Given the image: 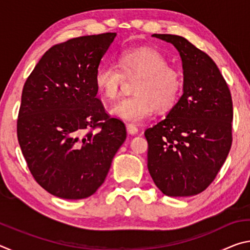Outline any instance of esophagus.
I'll return each instance as SVG.
<instances>
[{
    "instance_id": "esophagus-1",
    "label": "esophagus",
    "mask_w": 250,
    "mask_h": 250,
    "mask_svg": "<svg viewBox=\"0 0 250 250\" xmlns=\"http://www.w3.org/2000/svg\"><path fill=\"white\" fill-rule=\"evenodd\" d=\"M126 131H128L129 134H137L139 132V129L137 128V125L133 124H128L126 125Z\"/></svg>"
}]
</instances>
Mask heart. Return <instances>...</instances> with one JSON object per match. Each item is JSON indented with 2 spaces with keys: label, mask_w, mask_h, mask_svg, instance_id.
<instances>
[{
  "label": "heart",
  "mask_w": 250,
  "mask_h": 250,
  "mask_svg": "<svg viewBox=\"0 0 250 250\" xmlns=\"http://www.w3.org/2000/svg\"><path fill=\"white\" fill-rule=\"evenodd\" d=\"M125 76H139L133 84L135 95L118 101L110 109L112 116L125 121L140 122L149 118L155 108H172L183 88L180 71L168 66L166 56L151 47L125 49L118 57V65H101L95 74V84L104 98L116 99Z\"/></svg>",
  "instance_id": "1"
}]
</instances>
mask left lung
<instances>
[{"label": "left lung", "mask_w": 250, "mask_h": 250, "mask_svg": "<svg viewBox=\"0 0 250 250\" xmlns=\"http://www.w3.org/2000/svg\"><path fill=\"white\" fill-rule=\"evenodd\" d=\"M174 45L183 66V95L167 116L146 130L147 168L167 196H192L208 188L231 146L232 100L218 67L182 36L153 34Z\"/></svg>", "instance_id": "8db88e82"}]
</instances>
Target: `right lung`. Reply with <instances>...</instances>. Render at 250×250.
I'll return each instance as SVG.
<instances>
[{"mask_svg": "<svg viewBox=\"0 0 250 250\" xmlns=\"http://www.w3.org/2000/svg\"><path fill=\"white\" fill-rule=\"evenodd\" d=\"M117 33L80 36L46 52L24 83L18 139L35 181L80 200L104 183L125 125L97 98L95 74Z\"/></svg>", "mask_w": 250, "mask_h": 250, "instance_id": "obj_1", "label": "right lung"}]
</instances>
